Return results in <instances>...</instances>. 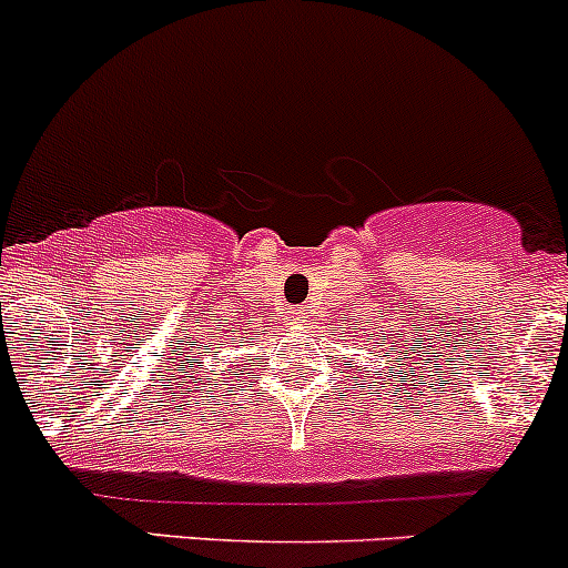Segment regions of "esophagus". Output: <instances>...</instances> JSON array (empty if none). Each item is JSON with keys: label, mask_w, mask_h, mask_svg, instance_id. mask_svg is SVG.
Wrapping results in <instances>:
<instances>
[{"label": "esophagus", "mask_w": 568, "mask_h": 568, "mask_svg": "<svg viewBox=\"0 0 568 568\" xmlns=\"http://www.w3.org/2000/svg\"><path fill=\"white\" fill-rule=\"evenodd\" d=\"M307 318H311V311H307V307H300V311L294 313V318H291V321H296V324H305Z\"/></svg>", "instance_id": "obj_1"}]
</instances>
